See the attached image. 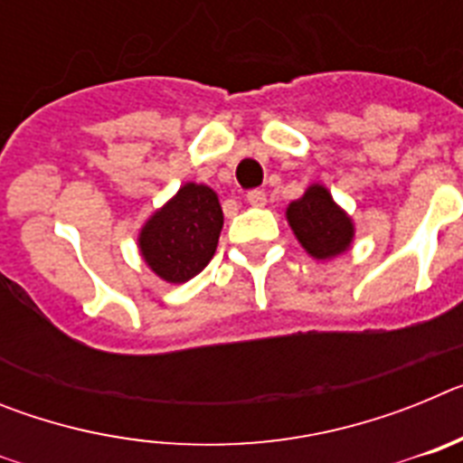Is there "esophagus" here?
Instances as JSON below:
<instances>
[{
  "label": "esophagus",
  "instance_id": "esophagus-1",
  "mask_svg": "<svg viewBox=\"0 0 463 463\" xmlns=\"http://www.w3.org/2000/svg\"><path fill=\"white\" fill-rule=\"evenodd\" d=\"M248 203H250V206H264V203H267V192L250 190L248 192Z\"/></svg>",
  "mask_w": 463,
  "mask_h": 463
}]
</instances>
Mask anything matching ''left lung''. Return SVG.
Returning a JSON list of instances; mask_svg holds the SVG:
<instances>
[{"label":"left lung","instance_id":"obj_1","mask_svg":"<svg viewBox=\"0 0 463 463\" xmlns=\"http://www.w3.org/2000/svg\"><path fill=\"white\" fill-rule=\"evenodd\" d=\"M288 220L298 243L317 260L341 255L354 234L350 218L322 185H310L301 199L289 203Z\"/></svg>","mask_w":463,"mask_h":463}]
</instances>
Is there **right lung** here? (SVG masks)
Masks as SVG:
<instances>
[{
  "label": "right lung",
  "mask_w": 463,
  "mask_h": 463,
  "mask_svg": "<svg viewBox=\"0 0 463 463\" xmlns=\"http://www.w3.org/2000/svg\"><path fill=\"white\" fill-rule=\"evenodd\" d=\"M222 222L218 194L187 183L143 227L138 239L143 260L159 278L187 282L215 255Z\"/></svg>",
  "instance_id": "add662e5"
}]
</instances>
